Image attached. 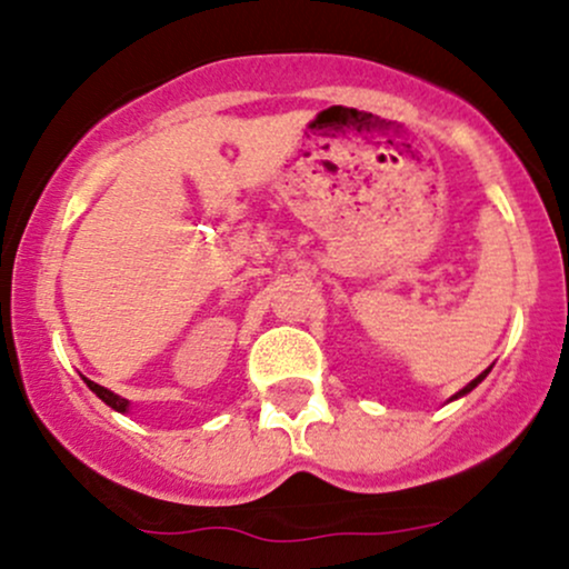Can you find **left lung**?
I'll return each mask as SVG.
<instances>
[{"label":"left lung","instance_id":"obj_1","mask_svg":"<svg viewBox=\"0 0 569 569\" xmlns=\"http://www.w3.org/2000/svg\"><path fill=\"white\" fill-rule=\"evenodd\" d=\"M487 375H489V369H487V371H481V375H479V377H476V380H471V382H468V385H466V388H462V390H460V393H457V396H452V398H460V396L471 393V390L476 388V385H479L481 380H485V377H487Z\"/></svg>","mask_w":569,"mask_h":569}]
</instances>
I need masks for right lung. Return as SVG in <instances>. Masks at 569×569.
<instances>
[{
  "mask_svg": "<svg viewBox=\"0 0 569 569\" xmlns=\"http://www.w3.org/2000/svg\"><path fill=\"white\" fill-rule=\"evenodd\" d=\"M88 382V388L93 390V393L101 398L103 403H109V407H112L114 411H128V407H130V401L128 398H120L117 393H112V390H107V388H101V385H96V382H90V380H84Z\"/></svg>",
  "mask_w": 569,
  "mask_h": 569,
  "instance_id": "obj_1",
  "label": "right lung"
}]
</instances>
